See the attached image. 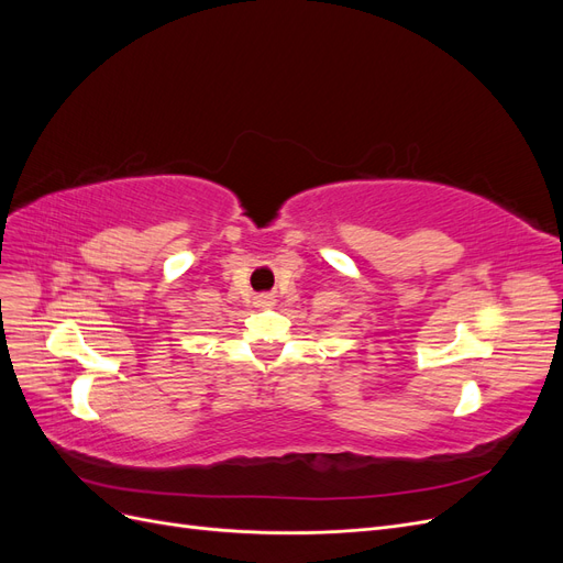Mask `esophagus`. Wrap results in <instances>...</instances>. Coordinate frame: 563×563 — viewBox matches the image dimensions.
<instances>
[{"label": "esophagus", "instance_id": "obj_1", "mask_svg": "<svg viewBox=\"0 0 563 563\" xmlns=\"http://www.w3.org/2000/svg\"><path fill=\"white\" fill-rule=\"evenodd\" d=\"M272 302H275V298L267 294H261L258 298H255V305H258V308H267V305H272Z\"/></svg>", "mask_w": 563, "mask_h": 563}]
</instances>
